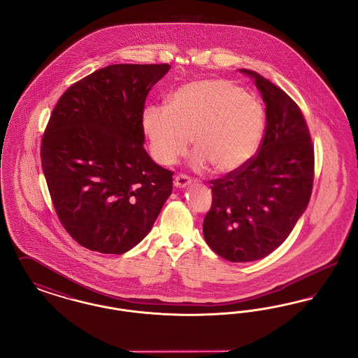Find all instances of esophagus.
<instances>
[{
  "label": "esophagus",
  "instance_id": "34e87169",
  "mask_svg": "<svg viewBox=\"0 0 358 358\" xmlns=\"http://www.w3.org/2000/svg\"><path fill=\"white\" fill-rule=\"evenodd\" d=\"M190 182H192V180L185 176V174H180V176H177L176 178H174V187H180V189H182V187H187V185H190Z\"/></svg>",
  "mask_w": 358,
  "mask_h": 358
}]
</instances>
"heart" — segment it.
I'll return each instance as SVG.
<instances>
[{
  "mask_svg": "<svg viewBox=\"0 0 358 358\" xmlns=\"http://www.w3.org/2000/svg\"><path fill=\"white\" fill-rule=\"evenodd\" d=\"M262 102L222 78L199 79L180 87L169 107L149 106L142 127L154 159L165 166L187 153L192 139L196 166L228 174L255 157L264 136Z\"/></svg>",
  "mask_w": 358,
  "mask_h": 358,
  "instance_id": "heart-1",
  "label": "heart"
}]
</instances>
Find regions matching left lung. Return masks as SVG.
Wrapping results in <instances>:
<instances>
[{"label":"left lung","instance_id":"left-lung-1","mask_svg":"<svg viewBox=\"0 0 358 358\" xmlns=\"http://www.w3.org/2000/svg\"><path fill=\"white\" fill-rule=\"evenodd\" d=\"M240 72L262 94L266 131L248 165L210 181L213 199L203 224L206 244L235 263L270 255L287 238L314 181V146L298 104L262 75Z\"/></svg>","mask_w":358,"mask_h":358}]
</instances>
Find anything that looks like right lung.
<instances>
[{
  "label": "right lung",
  "instance_id": "1",
  "mask_svg": "<svg viewBox=\"0 0 358 358\" xmlns=\"http://www.w3.org/2000/svg\"><path fill=\"white\" fill-rule=\"evenodd\" d=\"M169 64H113L71 85L41 139V166L71 238L120 255L145 238L173 190V171L145 150L142 117Z\"/></svg>",
  "mask_w": 358,
  "mask_h": 358
}]
</instances>
